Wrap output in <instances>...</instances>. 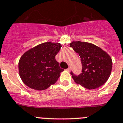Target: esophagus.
Returning a JSON list of instances; mask_svg holds the SVG:
<instances>
[{
  "label": "esophagus",
  "mask_w": 123,
  "mask_h": 123,
  "mask_svg": "<svg viewBox=\"0 0 123 123\" xmlns=\"http://www.w3.org/2000/svg\"><path fill=\"white\" fill-rule=\"evenodd\" d=\"M66 70H67V71H68V72H70V67H68V68H67V69H66Z\"/></svg>",
  "instance_id": "34e87169"
}]
</instances>
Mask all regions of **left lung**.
I'll list each match as a JSON object with an SVG mask.
<instances>
[{
  "label": "left lung",
  "mask_w": 123,
  "mask_h": 123,
  "mask_svg": "<svg viewBox=\"0 0 123 123\" xmlns=\"http://www.w3.org/2000/svg\"><path fill=\"white\" fill-rule=\"evenodd\" d=\"M70 46L79 54L82 73L73 79L78 85L88 89L99 88L108 80L112 69V60L107 52L92 43L73 41Z\"/></svg>",
  "instance_id": "1"
}]
</instances>
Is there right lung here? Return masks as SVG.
I'll list each match as a JSON object with an SVG mask.
<instances>
[{
	"label": "right lung",
	"instance_id": "1",
	"mask_svg": "<svg viewBox=\"0 0 123 123\" xmlns=\"http://www.w3.org/2000/svg\"><path fill=\"white\" fill-rule=\"evenodd\" d=\"M61 46L59 43L45 42L22 55L18 62L19 75L26 86L42 91L57 81L64 70L55 59Z\"/></svg>",
	"mask_w": 123,
	"mask_h": 123
}]
</instances>
